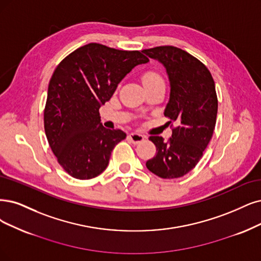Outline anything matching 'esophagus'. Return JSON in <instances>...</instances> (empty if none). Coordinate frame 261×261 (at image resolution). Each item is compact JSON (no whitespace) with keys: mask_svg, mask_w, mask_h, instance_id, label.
<instances>
[{"mask_svg":"<svg viewBox=\"0 0 261 261\" xmlns=\"http://www.w3.org/2000/svg\"><path fill=\"white\" fill-rule=\"evenodd\" d=\"M129 138H130L132 143L138 144V143H141V142L144 141V139H145V136H143V134L138 133V132H132V133L129 134Z\"/></svg>","mask_w":261,"mask_h":261,"instance_id":"obj_1","label":"esophagus"}]
</instances>
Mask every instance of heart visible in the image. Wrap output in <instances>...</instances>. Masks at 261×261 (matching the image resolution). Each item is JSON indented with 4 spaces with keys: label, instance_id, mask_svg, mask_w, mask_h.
Instances as JSON below:
<instances>
[{
    "label": "heart",
    "instance_id": "1",
    "mask_svg": "<svg viewBox=\"0 0 261 261\" xmlns=\"http://www.w3.org/2000/svg\"><path fill=\"white\" fill-rule=\"evenodd\" d=\"M142 82L144 86H147V85H152L156 83H163V79L157 70L149 69L143 73Z\"/></svg>",
    "mask_w": 261,
    "mask_h": 261
}]
</instances>
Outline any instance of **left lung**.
Returning <instances> with one entry per match:
<instances>
[{"instance_id": "8db88e82", "label": "left lung", "mask_w": 261, "mask_h": 261, "mask_svg": "<svg viewBox=\"0 0 261 261\" xmlns=\"http://www.w3.org/2000/svg\"><path fill=\"white\" fill-rule=\"evenodd\" d=\"M142 51L166 66L171 84L165 116L172 137L167 142L149 137L157 152L146 167L161 178H178L198 165L213 136L218 109L215 83L205 64L180 48L158 46Z\"/></svg>"}]
</instances>
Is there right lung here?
Returning a JSON list of instances; mask_svg holds the SVG:
<instances>
[{
  "label": "right lung",
  "instance_id": "right-lung-1",
  "mask_svg": "<svg viewBox=\"0 0 261 261\" xmlns=\"http://www.w3.org/2000/svg\"><path fill=\"white\" fill-rule=\"evenodd\" d=\"M146 62L148 58L142 51L90 43L57 65L48 85L44 128L57 161L67 174L90 179L108 167L112 150L125 133L104 128L99 109L134 66Z\"/></svg>",
  "mask_w": 261,
  "mask_h": 261
}]
</instances>
